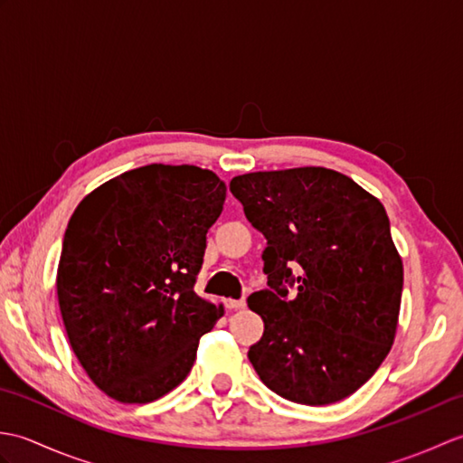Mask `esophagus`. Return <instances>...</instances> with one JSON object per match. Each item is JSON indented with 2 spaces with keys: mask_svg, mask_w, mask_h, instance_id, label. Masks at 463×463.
I'll use <instances>...</instances> for the list:
<instances>
[{
  "mask_svg": "<svg viewBox=\"0 0 463 463\" xmlns=\"http://www.w3.org/2000/svg\"><path fill=\"white\" fill-rule=\"evenodd\" d=\"M224 307L229 310H242L244 307H247V302H244L242 298L241 300H234V298H226L224 300Z\"/></svg>",
  "mask_w": 463,
  "mask_h": 463,
  "instance_id": "34e87169",
  "label": "esophagus"
}]
</instances>
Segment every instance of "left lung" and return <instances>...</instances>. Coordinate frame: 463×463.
<instances>
[{"mask_svg": "<svg viewBox=\"0 0 463 463\" xmlns=\"http://www.w3.org/2000/svg\"><path fill=\"white\" fill-rule=\"evenodd\" d=\"M231 193L267 239L269 290L249 307L264 320L249 360L297 404L324 406L364 386L394 344L404 264L383 204L324 166L239 175ZM298 287L288 301L283 284Z\"/></svg>", "mask_w": 463, "mask_h": 463, "instance_id": "1", "label": "left lung"}]
</instances>
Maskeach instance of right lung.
<instances>
[{"instance_id": "add662e5", "label": "right lung", "mask_w": 463, "mask_h": 463, "mask_svg": "<svg viewBox=\"0 0 463 463\" xmlns=\"http://www.w3.org/2000/svg\"><path fill=\"white\" fill-rule=\"evenodd\" d=\"M226 184L194 165H146L77 204L57 267L71 350L103 394L146 404L191 372L222 304L194 292Z\"/></svg>"}]
</instances>
